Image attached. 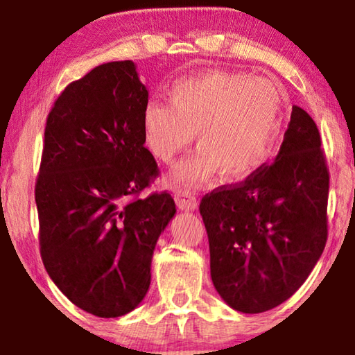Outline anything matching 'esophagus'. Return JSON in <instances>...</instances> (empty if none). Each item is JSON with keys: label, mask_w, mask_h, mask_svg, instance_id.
Instances as JSON below:
<instances>
[{"label": "esophagus", "mask_w": 355, "mask_h": 355, "mask_svg": "<svg viewBox=\"0 0 355 355\" xmlns=\"http://www.w3.org/2000/svg\"><path fill=\"white\" fill-rule=\"evenodd\" d=\"M175 203L182 211H194L197 208V199L189 191H178L175 192Z\"/></svg>", "instance_id": "obj_1"}]
</instances>
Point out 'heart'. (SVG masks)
<instances>
[{"mask_svg":"<svg viewBox=\"0 0 355 355\" xmlns=\"http://www.w3.org/2000/svg\"><path fill=\"white\" fill-rule=\"evenodd\" d=\"M167 105L148 101L142 110L144 146L169 163L196 135L197 152L180 163L171 182L180 188L249 177L271 158L284 127V97L275 84L241 71L213 70L178 80Z\"/></svg>","mask_w":355,"mask_h":355,"instance_id":"obj_1","label":"heart"}]
</instances>
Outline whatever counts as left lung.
<instances>
[{
	"label": "left lung",
	"mask_w": 355,
	"mask_h": 355,
	"mask_svg": "<svg viewBox=\"0 0 355 355\" xmlns=\"http://www.w3.org/2000/svg\"><path fill=\"white\" fill-rule=\"evenodd\" d=\"M327 197L320 131L293 106L272 163L200 202L211 280L228 307L263 313L299 290L327 241Z\"/></svg>",
	"instance_id": "1"
}]
</instances>
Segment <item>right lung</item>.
Returning a JSON list of instances; mask_svg holds the SVG:
<instances>
[{"instance_id": "right-lung-1", "label": "right lung", "mask_w": 355, "mask_h": 355, "mask_svg": "<svg viewBox=\"0 0 355 355\" xmlns=\"http://www.w3.org/2000/svg\"><path fill=\"white\" fill-rule=\"evenodd\" d=\"M148 91L133 61L92 69L48 114L35 205L40 255L76 307L130 313L152 280L156 241L175 216L171 194L135 199L158 177L142 139Z\"/></svg>"}]
</instances>
